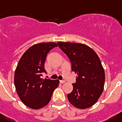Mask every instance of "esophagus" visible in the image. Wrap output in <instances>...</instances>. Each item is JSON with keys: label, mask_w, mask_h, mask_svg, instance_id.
Returning a JSON list of instances; mask_svg holds the SVG:
<instances>
[{"label": "esophagus", "mask_w": 122, "mask_h": 122, "mask_svg": "<svg viewBox=\"0 0 122 122\" xmlns=\"http://www.w3.org/2000/svg\"><path fill=\"white\" fill-rule=\"evenodd\" d=\"M65 82H66V81H64V80H60V83H61V84L64 83H65Z\"/></svg>", "instance_id": "obj_1"}]
</instances>
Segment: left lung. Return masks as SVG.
I'll list each match as a JSON object with an SVG mask.
<instances>
[{"instance_id":"left-lung-1","label":"left lung","mask_w":122,"mask_h":122,"mask_svg":"<svg viewBox=\"0 0 122 122\" xmlns=\"http://www.w3.org/2000/svg\"><path fill=\"white\" fill-rule=\"evenodd\" d=\"M59 48L69 58L72 71L77 74L73 90L67 95L70 103L78 109L94 105L104 90L105 73L99 57L87 45L58 42Z\"/></svg>"}]
</instances>
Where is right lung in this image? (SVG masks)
Returning a JSON list of instances; mask_svg holds the SVG:
<instances>
[{
    "instance_id": "add662e5",
    "label": "right lung",
    "mask_w": 122,
    "mask_h": 122,
    "mask_svg": "<svg viewBox=\"0 0 122 122\" xmlns=\"http://www.w3.org/2000/svg\"><path fill=\"white\" fill-rule=\"evenodd\" d=\"M58 46L55 42L34 44L21 57L15 72V87L20 100L27 107L41 109L50 101L51 95L58 87L59 80L41 78L44 69L46 56Z\"/></svg>"
}]
</instances>
